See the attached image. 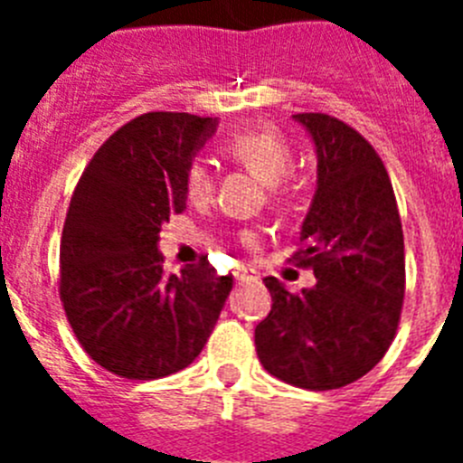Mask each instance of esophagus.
Masks as SVG:
<instances>
[{
	"label": "esophagus",
	"mask_w": 463,
	"mask_h": 463,
	"mask_svg": "<svg viewBox=\"0 0 463 463\" xmlns=\"http://www.w3.org/2000/svg\"><path fill=\"white\" fill-rule=\"evenodd\" d=\"M234 276H236V280H239V282H250V280H255V278H257L255 271H250V269H243V267L236 269Z\"/></svg>",
	"instance_id": "34e87169"
}]
</instances>
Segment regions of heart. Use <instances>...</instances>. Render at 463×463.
<instances>
[{
	"instance_id": "b5f03b06",
	"label": "heart",
	"mask_w": 463,
	"mask_h": 463,
	"mask_svg": "<svg viewBox=\"0 0 463 463\" xmlns=\"http://www.w3.org/2000/svg\"><path fill=\"white\" fill-rule=\"evenodd\" d=\"M220 153L232 165L250 171L255 178L267 183L269 202L278 211H288L294 206L298 194L304 192L308 175L304 169L292 165L294 148L288 134H282L273 125L243 127L236 132H229L220 141ZM183 190L187 202L206 203L213 194V174L202 159L187 162L183 171ZM257 236L245 232V243H255Z\"/></svg>"
}]
</instances>
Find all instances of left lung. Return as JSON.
<instances>
[{"mask_svg": "<svg viewBox=\"0 0 463 463\" xmlns=\"http://www.w3.org/2000/svg\"><path fill=\"white\" fill-rule=\"evenodd\" d=\"M317 148V190L294 267L313 289L288 292L267 278L271 313L257 325L261 366L301 390H338L390 350L406 294V252L394 187L354 127L326 113H297Z\"/></svg>", "mask_w": 463, "mask_h": 463, "instance_id": "obj_1", "label": "left lung"}]
</instances>
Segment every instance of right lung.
<instances>
[{
  "label": "right lung",
  "mask_w": 463,
  "mask_h": 463,
  "mask_svg": "<svg viewBox=\"0 0 463 463\" xmlns=\"http://www.w3.org/2000/svg\"><path fill=\"white\" fill-rule=\"evenodd\" d=\"M213 118L153 110L110 134L71 194L60 241V298L80 347L127 380L185 369L232 292L206 257L165 271L162 224L185 211L183 171Z\"/></svg>",
  "instance_id": "add662e5"
}]
</instances>
